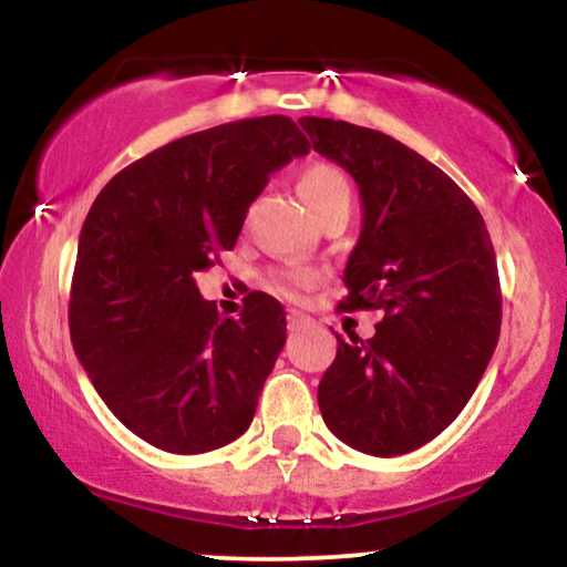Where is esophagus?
<instances>
[{"label":"esophagus","mask_w":567,"mask_h":567,"mask_svg":"<svg viewBox=\"0 0 567 567\" xmlns=\"http://www.w3.org/2000/svg\"><path fill=\"white\" fill-rule=\"evenodd\" d=\"M309 322H311V320L303 315V311H296V309L288 311V328H290V330H301L303 324H309Z\"/></svg>","instance_id":"1"}]
</instances>
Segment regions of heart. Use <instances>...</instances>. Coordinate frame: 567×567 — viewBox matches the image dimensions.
<instances>
[{"instance_id":"obj_1","label":"heart","mask_w":567,"mask_h":567,"mask_svg":"<svg viewBox=\"0 0 567 567\" xmlns=\"http://www.w3.org/2000/svg\"><path fill=\"white\" fill-rule=\"evenodd\" d=\"M298 194L306 205L315 213H320L324 205H330L333 199H349V181L338 167L333 165H309L306 171L298 175ZM320 282V275L311 269H296V266H288V269L271 271L269 285L271 290L279 292L285 298H301L306 290H311Z\"/></svg>"}]
</instances>
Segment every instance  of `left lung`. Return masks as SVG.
<instances>
[{"label": "left lung", "mask_w": 567, "mask_h": 567, "mask_svg": "<svg viewBox=\"0 0 567 567\" xmlns=\"http://www.w3.org/2000/svg\"><path fill=\"white\" fill-rule=\"evenodd\" d=\"M301 127L360 186L362 231L341 309L381 311L368 341L336 333L320 413L354 451L410 453L453 424L496 351V250L474 202L405 143L322 116Z\"/></svg>", "instance_id": "8db88e82"}]
</instances>
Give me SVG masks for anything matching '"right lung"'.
I'll return each instance as SVG.
<instances>
[{
  "label": "right lung",
  "mask_w": 567,
  "mask_h": 567,
  "mask_svg": "<svg viewBox=\"0 0 567 567\" xmlns=\"http://www.w3.org/2000/svg\"><path fill=\"white\" fill-rule=\"evenodd\" d=\"M309 154L290 116L186 135L120 171L84 218L71 343L109 410L148 445L194 455L250 426L285 347V311L250 292L220 320L194 275L231 250L269 175Z\"/></svg>",
  "instance_id": "add662e5"
}]
</instances>
